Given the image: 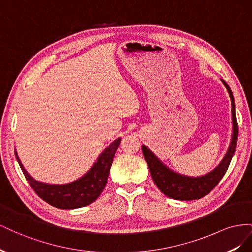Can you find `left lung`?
Instances as JSON below:
<instances>
[{
    "label": "left lung",
    "mask_w": 252,
    "mask_h": 252,
    "mask_svg": "<svg viewBox=\"0 0 252 252\" xmlns=\"http://www.w3.org/2000/svg\"><path fill=\"white\" fill-rule=\"evenodd\" d=\"M220 82L223 83V85L228 91V94L230 96L232 134L227 152L215 169H212L208 173L200 175V177H189V175L179 173L169 168L147 146H145V145L142 146L144 158L146 159L151 178L154 180L155 184L165 195L171 197V199L180 201H192L201 199V197L208 194L219 184V182L222 180L228 167H229L236 147L239 128L238 124H236L235 105L232 91L224 80L220 79Z\"/></svg>",
    "instance_id": "8db88e82"
}]
</instances>
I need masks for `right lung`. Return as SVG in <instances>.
<instances>
[{
  "label": "right lung",
  "mask_w": 252,
  "mask_h": 252,
  "mask_svg": "<svg viewBox=\"0 0 252 252\" xmlns=\"http://www.w3.org/2000/svg\"><path fill=\"white\" fill-rule=\"evenodd\" d=\"M120 143L121 138H118L106 147L83 177L61 185L48 184L33 179L23 166L17 150H14V154L29 185L42 200L56 208L77 209L94 203L100 196L107 184L110 167Z\"/></svg>",
  "instance_id": "1"
}]
</instances>
